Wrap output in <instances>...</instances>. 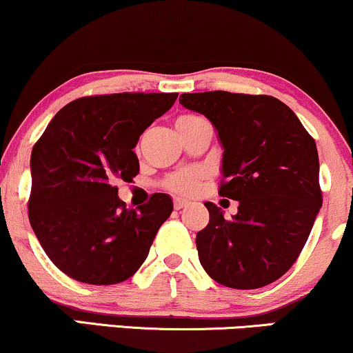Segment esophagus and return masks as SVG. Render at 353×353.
<instances>
[{
  "label": "esophagus",
  "instance_id": "1",
  "mask_svg": "<svg viewBox=\"0 0 353 353\" xmlns=\"http://www.w3.org/2000/svg\"><path fill=\"white\" fill-rule=\"evenodd\" d=\"M189 203H190L189 200H185V199H181V197L174 199V208H176V210L184 208V207H187V205H189Z\"/></svg>",
  "mask_w": 353,
  "mask_h": 353
}]
</instances>
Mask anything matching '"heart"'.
I'll return each instance as SVG.
<instances>
[{
	"label": "heart",
	"instance_id": "b5f03b06",
	"mask_svg": "<svg viewBox=\"0 0 353 353\" xmlns=\"http://www.w3.org/2000/svg\"><path fill=\"white\" fill-rule=\"evenodd\" d=\"M197 119H200L197 115H181V117L176 120V125L194 122V120ZM200 179H202V174L199 171H182V172L172 174V176L168 179L166 185L174 192H179V194H192V192L197 190Z\"/></svg>",
	"mask_w": 353,
	"mask_h": 353
}]
</instances>
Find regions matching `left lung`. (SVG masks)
<instances>
[{
	"instance_id": "obj_1",
	"label": "left lung",
	"mask_w": 353,
	"mask_h": 353,
	"mask_svg": "<svg viewBox=\"0 0 353 353\" xmlns=\"http://www.w3.org/2000/svg\"><path fill=\"white\" fill-rule=\"evenodd\" d=\"M179 102L215 127L225 179L218 194L239 203L226 220L205 202L210 221L195 238L200 264L225 287H265L295 264L323 205L314 140L272 96L187 92Z\"/></svg>"
}]
</instances>
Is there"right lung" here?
Listing matches in <instances>:
<instances>
[{
    "label": "right lung",
    "mask_w": 353,
    "mask_h": 353,
    "mask_svg": "<svg viewBox=\"0 0 353 353\" xmlns=\"http://www.w3.org/2000/svg\"><path fill=\"white\" fill-rule=\"evenodd\" d=\"M177 92L81 97L58 112L30 154L29 220L50 261L91 285L123 282L145 262L172 199L154 194L125 208L117 181L140 171V135L171 109Z\"/></svg>",
    "instance_id": "add662e5"
}]
</instances>
